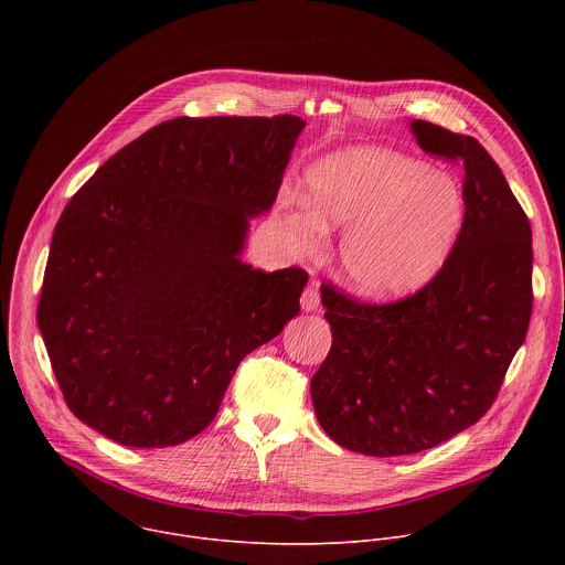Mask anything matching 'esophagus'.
Here are the masks:
<instances>
[{
  "label": "esophagus",
  "instance_id": "1",
  "mask_svg": "<svg viewBox=\"0 0 565 565\" xmlns=\"http://www.w3.org/2000/svg\"><path fill=\"white\" fill-rule=\"evenodd\" d=\"M301 308H303L306 312H312V310L319 308V284L312 281V284L303 290V295H301Z\"/></svg>",
  "mask_w": 565,
  "mask_h": 565
}]
</instances>
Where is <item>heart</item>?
Returning a JSON list of instances; mask_svg holds the SVG:
<instances>
[{
  "mask_svg": "<svg viewBox=\"0 0 565 565\" xmlns=\"http://www.w3.org/2000/svg\"><path fill=\"white\" fill-rule=\"evenodd\" d=\"M308 194L279 205V223L301 255L329 244V227L347 230L340 266L366 299L388 301L427 286L447 264L465 221L460 183L423 160L382 147L347 149L308 172Z\"/></svg>",
  "mask_w": 565,
  "mask_h": 565,
  "instance_id": "heart-1",
  "label": "heart"
}]
</instances>
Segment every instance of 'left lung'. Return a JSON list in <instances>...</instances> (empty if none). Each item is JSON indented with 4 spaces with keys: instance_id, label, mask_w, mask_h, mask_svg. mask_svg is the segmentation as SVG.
Returning a JSON list of instances; mask_svg holds the SVG:
<instances>
[{
    "instance_id": "1",
    "label": "left lung",
    "mask_w": 565,
    "mask_h": 565,
    "mask_svg": "<svg viewBox=\"0 0 565 565\" xmlns=\"http://www.w3.org/2000/svg\"><path fill=\"white\" fill-rule=\"evenodd\" d=\"M418 145L465 168L451 257L416 295L360 303L321 286L333 344L310 380L315 416L364 456L431 449L488 414L532 315V227L476 138L412 120Z\"/></svg>"
}]
</instances>
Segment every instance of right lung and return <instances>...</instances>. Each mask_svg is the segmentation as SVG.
<instances>
[{
	"mask_svg": "<svg viewBox=\"0 0 565 565\" xmlns=\"http://www.w3.org/2000/svg\"><path fill=\"white\" fill-rule=\"evenodd\" d=\"M306 122L174 118L114 153L64 207L38 327L68 409L127 447L216 416L248 353L299 312L301 268L241 262Z\"/></svg>",
	"mask_w": 565,
	"mask_h": 565,
	"instance_id": "add662e5",
	"label": "right lung"
}]
</instances>
